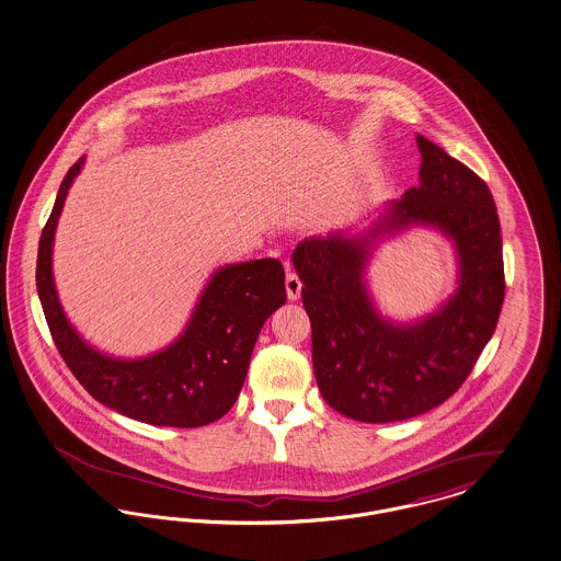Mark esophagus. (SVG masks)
Instances as JSON below:
<instances>
[{
  "instance_id": "esophagus-1",
  "label": "esophagus",
  "mask_w": 561,
  "mask_h": 561,
  "mask_svg": "<svg viewBox=\"0 0 561 561\" xmlns=\"http://www.w3.org/2000/svg\"><path fill=\"white\" fill-rule=\"evenodd\" d=\"M285 287H287V298L299 299L301 296V280L298 278V274L296 272H291L289 267H287V276H285Z\"/></svg>"
}]
</instances>
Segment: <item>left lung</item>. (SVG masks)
<instances>
[{
  "label": "left lung",
  "instance_id": "obj_1",
  "mask_svg": "<svg viewBox=\"0 0 561 561\" xmlns=\"http://www.w3.org/2000/svg\"><path fill=\"white\" fill-rule=\"evenodd\" d=\"M419 187L389 202L359 236L301 240L294 267L312 325V366L323 400L364 423L404 421L448 400L493 336L504 301V260L491 191L461 161L416 136ZM411 224L440 228L456 244L460 287L414 324L379 317L363 272L385 234Z\"/></svg>",
  "mask_w": 561,
  "mask_h": 561
}]
</instances>
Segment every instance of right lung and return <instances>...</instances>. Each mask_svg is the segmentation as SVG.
<instances>
[{
	"mask_svg": "<svg viewBox=\"0 0 561 561\" xmlns=\"http://www.w3.org/2000/svg\"><path fill=\"white\" fill-rule=\"evenodd\" d=\"M68 170L42 229L36 265L42 310L64 362L104 407L161 427H199L221 419L244 385L251 353L267 317L287 301L278 260L219 267L170 346L140 359H118L87 344L68 321L53 278V240L68 191L82 170Z\"/></svg>",
	"mask_w": 561,
	"mask_h": 561,
	"instance_id": "1",
	"label": "right lung"
}]
</instances>
